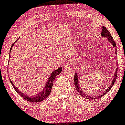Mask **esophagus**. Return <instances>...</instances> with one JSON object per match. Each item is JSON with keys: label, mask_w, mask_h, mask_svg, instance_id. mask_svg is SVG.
I'll return each mask as SVG.
<instances>
[{"label": "esophagus", "mask_w": 125, "mask_h": 125, "mask_svg": "<svg viewBox=\"0 0 125 125\" xmlns=\"http://www.w3.org/2000/svg\"><path fill=\"white\" fill-rule=\"evenodd\" d=\"M72 63L70 62V61H69V62H67L66 63H65V67H66V69H69L70 68H72Z\"/></svg>", "instance_id": "obj_1"}]
</instances>
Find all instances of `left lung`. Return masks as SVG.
I'll return each mask as SVG.
<instances>
[{
    "label": "left lung",
    "instance_id": "obj_1",
    "mask_svg": "<svg viewBox=\"0 0 125 125\" xmlns=\"http://www.w3.org/2000/svg\"><path fill=\"white\" fill-rule=\"evenodd\" d=\"M101 36L102 37H105V38H107L108 40V42H111V43L113 45V46L115 47V51H116V54H117V49H116V42L114 40H113V39L112 38V36H111V33L109 32V31L108 30L107 28L104 26H102V33H101ZM117 70L115 72V75H114V77H113V81L112 82V83L110 85V86L109 87H108L107 90H106L105 92H104L103 94H102V95H99V96H89L88 95H86L85 94L84 92H83V91H81L80 89L79 88V81H78V80H79V78H78V76H77V74L75 73H74V86H75V87L76 89V90L79 93V94L80 95L82 96L83 98H84L85 99H88V100H94V99H97L99 98L100 97H102V96H103L104 95L106 94L107 93V92H109V90H111V88L113 86V83H115V82L116 81V78L117 77Z\"/></svg>",
    "mask_w": 125,
    "mask_h": 125
}]
</instances>
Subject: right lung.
Listing matches in <instances>:
<instances>
[{"mask_svg":"<svg viewBox=\"0 0 125 125\" xmlns=\"http://www.w3.org/2000/svg\"><path fill=\"white\" fill-rule=\"evenodd\" d=\"M17 40L16 42L13 43L12 45V46H11V48L10 49V51H9L10 52V53L11 52V50H12V48L13 47V46L14 44L17 42ZM9 58H10V55H9ZM62 67H60V68L57 69L56 70L54 71L51 73V76H50V77L49 78V79H48L47 83H46L45 85L44 88L43 90H42V92H41L40 93H39V94L36 95H35V96H28V95H26L23 94V93H22L21 92H20V91L16 88V87L14 86V84L12 83V82H11L10 80V81L11 83L12 84L13 86L14 87L15 90H16V92L20 95V96H21L23 99H25V100H27V101H29L30 102H32V103H38L39 102H39L44 100L45 99H46L48 96H49L50 93H51L52 87H53V83L54 80H55L56 76L57 75H59V74L61 73V72H62Z\"/></svg>","mask_w":125,"mask_h":125,"instance_id":"1","label":"right lung"}]
</instances>
